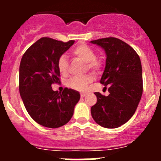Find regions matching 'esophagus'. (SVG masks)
Segmentation results:
<instances>
[{"label":"esophagus","mask_w":161,"mask_h":161,"mask_svg":"<svg viewBox=\"0 0 161 161\" xmlns=\"http://www.w3.org/2000/svg\"><path fill=\"white\" fill-rule=\"evenodd\" d=\"M80 96H81V97H86V93H81L80 94Z\"/></svg>","instance_id":"obj_1"}]
</instances>
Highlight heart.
Wrapping results in <instances>:
<instances>
[{
  "instance_id": "obj_1",
  "label": "heart",
  "mask_w": 161,
  "mask_h": 161,
  "mask_svg": "<svg viewBox=\"0 0 161 161\" xmlns=\"http://www.w3.org/2000/svg\"><path fill=\"white\" fill-rule=\"evenodd\" d=\"M71 54L77 59L85 62L86 64V69L93 72H98L101 69V61L96 58L95 50L88 45L84 43L78 45L71 50ZM58 69L62 75H66L68 74L69 62L65 55H61L58 58ZM92 80L93 76L92 74L86 75L83 77H72L68 80L67 86L72 90L83 91Z\"/></svg>"
}]
</instances>
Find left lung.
<instances>
[{"label":"left lung","mask_w":161,"mask_h":161,"mask_svg":"<svg viewBox=\"0 0 161 161\" xmlns=\"http://www.w3.org/2000/svg\"><path fill=\"white\" fill-rule=\"evenodd\" d=\"M91 43L101 47L107 55L100 83L108 86V97L95 92L97 101L91 108L94 121L102 127L115 129L127 122L136 112L142 94L140 58L135 50L114 37Z\"/></svg>","instance_id":"obj_1"}]
</instances>
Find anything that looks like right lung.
<instances>
[{
  "mask_svg": "<svg viewBox=\"0 0 161 161\" xmlns=\"http://www.w3.org/2000/svg\"><path fill=\"white\" fill-rule=\"evenodd\" d=\"M74 43L43 37L28 48L21 60L20 96L31 118L44 127L56 129L67 124L80 99L78 91L64 88L58 92L51 87L61 82L58 58Z\"/></svg>",
  "mask_w": 161,
  "mask_h": 161,
  "instance_id": "obj_1",
  "label": "right lung"
}]
</instances>
